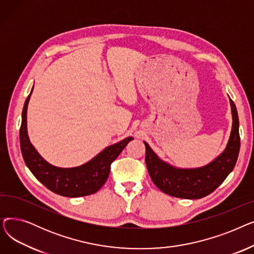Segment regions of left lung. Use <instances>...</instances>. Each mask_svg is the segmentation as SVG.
Listing matches in <instances>:
<instances>
[{"mask_svg":"<svg viewBox=\"0 0 254 254\" xmlns=\"http://www.w3.org/2000/svg\"><path fill=\"white\" fill-rule=\"evenodd\" d=\"M233 125L224 150L204 167L182 169L159 158L148 143L145 144V162L151 180L163 192L181 198H201L214 191L234 170L240 151L239 117L230 98Z\"/></svg>","mask_w":254,"mask_h":254,"instance_id":"1","label":"left lung"}]
</instances>
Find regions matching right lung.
<instances>
[{"mask_svg": "<svg viewBox=\"0 0 254 254\" xmlns=\"http://www.w3.org/2000/svg\"><path fill=\"white\" fill-rule=\"evenodd\" d=\"M32 91L24 102L19 130L20 149L26 167L40 182L57 194L68 197H78L97 192L108 179L112 162L124 150L127 143L134 138L127 137L108 146L81 166L74 168L53 166L39 154L28 135L26 112H28V105Z\"/></svg>", "mask_w": 254, "mask_h": 254, "instance_id": "obj_1", "label": "right lung"}]
</instances>
